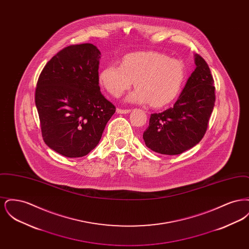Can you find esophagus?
<instances>
[{"instance_id":"esophagus-1","label":"esophagus","mask_w":249,"mask_h":249,"mask_svg":"<svg viewBox=\"0 0 249 249\" xmlns=\"http://www.w3.org/2000/svg\"><path fill=\"white\" fill-rule=\"evenodd\" d=\"M130 109H121V108H117V113L118 114H128L130 113Z\"/></svg>"}]
</instances>
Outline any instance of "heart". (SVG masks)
I'll return each instance as SVG.
<instances>
[{
	"label": "heart",
	"mask_w": 249,
	"mask_h": 249,
	"mask_svg": "<svg viewBox=\"0 0 249 249\" xmlns=\"http://www.w3.org/2000/svg\"><path fill=\"white\" fill-rule=\"evenodd\" d=\"M185 77L182 61L147 51L125 55L120 60V66L107 65L99 73V82L108 93L119 97L134 81L136 89L129 95L128 101L164 107L177 99Z\"/></svg>",
	"instance_id": "obj_1"
}]
</instances>
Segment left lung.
Returning a JSON list of instances; mask_svg holds the SVG:
<instances>
[{
  "label": "left lung",
  "mask_w": 249,
  "mask_h": 249,
  "mask_svg": "<svg viewBox=\"0 0 249 249\" xmlns=\"http://www.w3.org/2000/svg\"><path fill=\"white\" fill-rule=\"evenodd\" d=\"M195 64L174 107L150 116L142 138L157 153L181 154L196 145L206 132L215 101L213 79L208 64L198 54Z\"/></svg>",
  "instance_id": "1"
}]
</instances>
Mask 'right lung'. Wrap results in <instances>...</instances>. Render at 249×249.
Here are the masks:
<instances>
[{
	"instance_id": "add662e5",
	"label": "right lung",
	"mask_w": 249,
	"mask_h": 249,
	"mask_svg": "<svg viewBox=\"0 0 249 249\" xmlns=\"http://www.w3.org/2000/svg\"><path fill=\"white\" fill-rule=\"evenodd\" d=\"M100 55L92 44L69 46L50 59L39 75L36 105L42 136L64 157L89 154L116 112L100 91Z\"/></svg>"
}]
</instances>
